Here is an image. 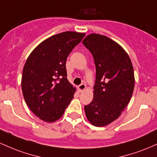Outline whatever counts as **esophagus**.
Wrapping results in <instances>:
<instances>
[{
    "label": "esophagus",
    "instance_id": "obj_1",
    "mask_svg": "<svg viewBox=\"0 0 157 157\" xmlns=\"http://www.w3.org/2000/svg\"><path fill=\"white\" fill-rule=\"evenodd\" d=\"M77 89H78V90H79V91H83L85 89H86V84H80V86H78V87H77Z\"/></svg>",
    "mask_w": 157,
    "mask_h": 157
}]
</instances>
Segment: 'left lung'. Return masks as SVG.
I'll list each match as a JSON object with an SVG mask.
<instances>
[{
  "mask_svg": "<svg viewBox=\"0 0 157 157\" xmlns=\"http://www.w3.org/2000/svg\"><path fill=\"white\" fill-rule=\"evenodd\" d=\"M82 44L92 54L96 66L94 98L85 105V113L91 124L102 127L116 120L130 101L134 68L124 48L105 35L90 34Z\"/></svg>",
  "mask_w": 157,
  "mask_h": 157,
  "instance_id": "1",
  "label": "left lung"
}]
</instances>
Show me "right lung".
Masks as SVG:
<instances>
[{
  "instance_id": "obj_1",
  "label": "right lung",
  "mask_w": 157,
  "mask_h": 157,
  "mask_svg": "<svg viewBox=\"0 0 157 157\" xmlns=\"http://www.w3.org/2000/svg\"><path fill=\"white\" fill-rule=\"evenodd\" d=\"M85 33L64 32L48 37L31 52L21 80L27 105L43 121L53 122L63 115L76 88L67 79L66 61Z\"/></svg>"
}]
</instances>
